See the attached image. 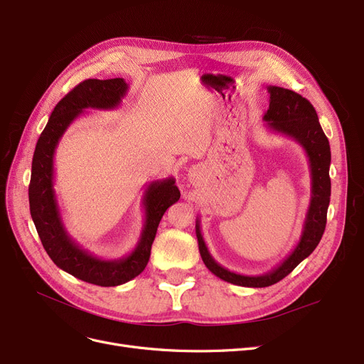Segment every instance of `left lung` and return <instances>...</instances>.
<instances>
[{
	"instance_id": "left-lung-1",
	"label": "left lung",
	"mask_w": 364,
	"mask_h": 364,
	"mask_svg": "<svg viewBox=\"0 0 364 364\" xmlns=\"http://www.w3.org/2000/svg\"><path fill=\"white\" fill-rule=\"evenodd\" d=\"M270 92V106L264 114L265 127L274 133L297 141L307 154L309 166L312 177V195L307 214L303 225L301 237L297 246L272 272L259 276H246L230 272L214 259L200 234L199 220L196 219V238L200 258L208 270L225 282L247 288H265L277 284L287 277L295 267L311 255L319 245L327 223V210L330 204L331 183H330V144L322 132L315 107L307 99L291 90L270 85L267 87Z\"/></svg>"
}]
</instances>
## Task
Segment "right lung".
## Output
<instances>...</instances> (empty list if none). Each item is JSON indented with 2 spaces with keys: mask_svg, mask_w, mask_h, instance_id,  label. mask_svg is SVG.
Masks as SVG:
<instances>
[{
  "mask_svg": "<svg viewBox=\"0 0 364 364\" xmlns=\"http://www.w3.org/2000/svg\"><path fill=\"white\" fill-rule=\"evenodd\" d=\"M123 77L87 79L53 107L36 145L28 187L30 211L37 234L49 258L65 273L99 287H118L144 272L150 259L157 226L165 211L180 199L173 178L151 181L144 193L145 222L133 252L119 259H102L80 247L67 232L53 189V154L73 121L84 109H115L127 94Z\"/></svg>",
  "mask_w": 364,
  "mask_h": 364,
  "instance_id": "obj_1",
  "label": "right lung"
}]
</instances>
